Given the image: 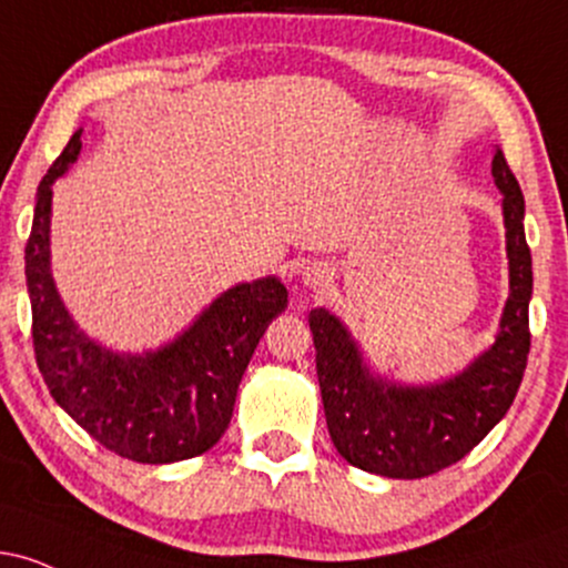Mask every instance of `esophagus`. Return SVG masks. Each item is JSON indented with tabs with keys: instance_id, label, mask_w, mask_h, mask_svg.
I'll return each mask as SVG.
<instances>
[{
	"instance_id": "1",
	"label": "esophagus",
	"mask_w": 568,
	"mask_h": 568,
	"mask_svg": "<svg viewBox=\"0 0 568 568\" xmlns=\"http://www.w3.org/2000/svg\"><path fill=\"white\" fill-rule=\"evenodd\" d=\"M331 280H334V275H331V270L325 264H312L302 272V283L306 285V288H315V291L325 288Z\"/></svg>"
}]
</instances>
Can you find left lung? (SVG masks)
<instances>
[{
  "label": "left lung",
  "mask_w": 568,
  "mask_h": 568,
  "mask_svg": "<svg viewBox=\"0 0 568 568\" xmlns=\"http://www.w3.org/2000/svg\"><path fill=\"white\" fill-rule=\"evenodd\" d=\"M491 175L501 192L510 293L494 344L459 374L427 384L389 379L366 361L342 317L325 306L310 312L325 422L352 467L384 478H427L470 454L513 406L531 344V251L524 194L499 146Z\"/></svg>",
  "instance_id": "8db88e82"
}]
</instances>
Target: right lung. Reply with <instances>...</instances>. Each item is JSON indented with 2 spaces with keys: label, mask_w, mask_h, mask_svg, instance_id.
Masks as SVG:
<instances>
[{
  "label": "right lung",
  "mask_w": 568,
  "mask_h": 568,
  "mask_svg": "<svg viewBox=\"0 0 568 568\" xmlns=\"http://www.w3.org/2000/svg\"><path fill=\"white\" fill-rule=\"evenodd\" d=\"M80 139L77 130L39 181L26 243L37 366L58 406L109 452L141 465L192 459L230 427L240 379L266 325L288 306V291L275 275L232 285L158 349L116 352L84 334L50 262L53 184L80 158Z\"/></svg>",
  "instance_id": "right-lung-1"
}]
</instances>
